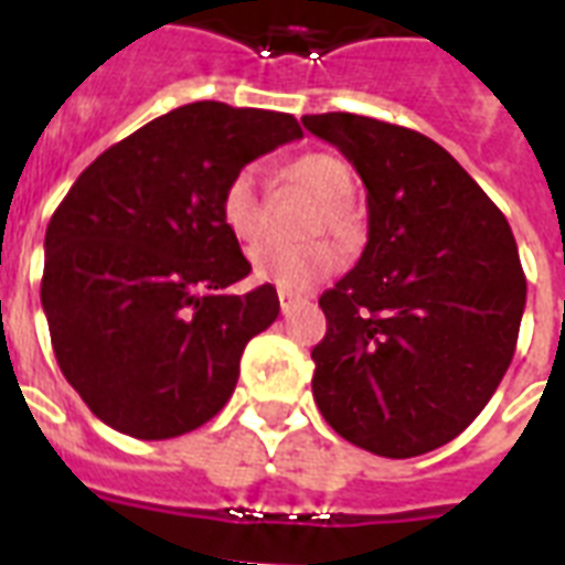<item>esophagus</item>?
I'll list each match as a JSON object with an SVG mask.
<instances>
[{"label":"esophagus","instance_id":"esophagus-1","mask_svg":"<svg viewBox=\"0 0 565 565\" xmlns=\"http://www.w3.org/2000/svg\"><path fill=\"white\" fill-rule=\"evenodd\" d=\"M278 301H281V313H290L292 308H299L301 301H305V296L301 292H292V290H278Z\"/></svg>","mask_w":565,"mask_h":565}]
</instances>
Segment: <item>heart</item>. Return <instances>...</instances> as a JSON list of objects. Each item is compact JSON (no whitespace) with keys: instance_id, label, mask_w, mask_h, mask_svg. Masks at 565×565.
<instances>
[{"instance_id":"1","label":"heart","mask_w":565,"mask_h":565,"mask_svg":"<svg viewBox=\"0 0 565 565\" xmlns=\"http://www.w3.org/2000/svg\"><path fill=\"white\" fill-rule=\"evenodd\" d=\"M281 179L292 188L305 190L317 202V228H328L337 237H352L358 222L349 199L354 193V175L343 158L331 152H308L281 167ZM222 225L239 243H255L266 228V204L257 190L255 170H237L225 181L220 193ZM252 273L260 281L278 284L284 290H305L319 278H326L343 264V255L334 243L317 239L308 246H257L252 255Z\"/></svg>"}]
</instances>
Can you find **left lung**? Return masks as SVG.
Masks as SVG:
<instances>
[{
    "mask_svg": "<svg viewBox=\"0 0 565 565\" xmlns=\"http://www.w3.org/2000/svg\"><path fill=\"white\" fill-rule=\"evenodd\" d=\"M366 188L361 260L319 308L313 398L343 439L381 457L446 446L508 372L525 273L504 213L430 137L358 114L301 117Z\"/></svg>",
    "mask_w": 565,
    "mask_h": 565,
    "instance_id": "obj_1",
    "label": "left lung"
}]
</instances>
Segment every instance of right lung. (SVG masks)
Returning <instances> with one entry per match:
<instances>
[{"label": "right lung", "mask_w": 565, "mask_h": 565, "mask_svg": "<svg viewBox=\"0 0 565 565\" xmlns=\"http://www.w3.org/2000/svg\"><path fill=\"white\" fill-rule=\"evenodd\" d=\"M299 137L290 114L193 102L102 152L57 204L40 301L57 366L105 425L170 439L225 407L243 349L281 305L273 284L222 292L252 264L220 193Z\"/></svg>", "instance_id": "obj_1"}]
</instances>
